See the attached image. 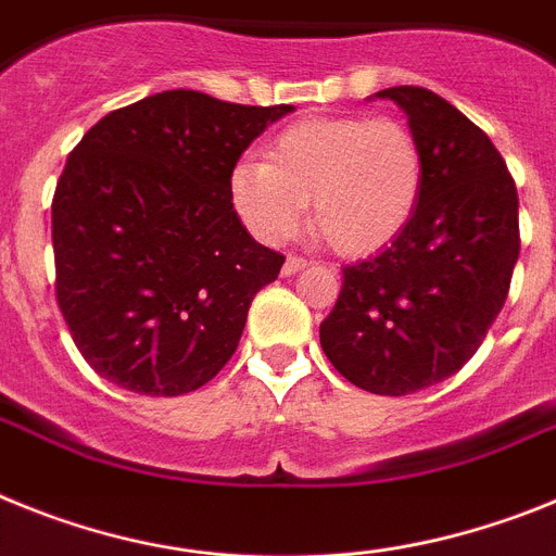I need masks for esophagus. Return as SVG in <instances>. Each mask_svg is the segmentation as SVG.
Returning <instances> with one entry per match:
<instances>
[{"instance_id": "1", "label": "esophagus", "mask_w": 556, "mask_h": 556, "mask_svg": "<svg viewBox=\"0 0 556 556\" xmlns=\"http://www.w3.org/2000/svg\"><path fill=\"white\" fill-rule=\"evenodd\" d=\"M305 265H307L305 257H299V254H288V257H285V265H282V274L285 277H291V274L302 271Z\"/></svg>"}]
</instances>
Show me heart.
<instances>
[{"instance_id":"heart-1","label":"heart","mask_w":556,"mask_h":556,"mask_svg":"<svg viewBox=\"0 0 556 556\" xmlns=\"http://www.w3.org/2000/svg\"><path fill=\"white\" fill-rule=\"evenodd\" d=\"M422 151L394 117H313L268 144V162L240 159L229 198L245 229L285 243L305 220L341 254L361 257L392 243L417 210Z\"/></svg>"}]
</instances>
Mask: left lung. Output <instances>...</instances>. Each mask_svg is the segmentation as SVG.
Returning <instances> with one entry per match:
<instances>
[{"mask_svg": "<svg viewBox=\"0 0 556 556\" xmlns=\"http://www.w3.org/2000/svg\"><path fill=\"white\" fill-rule=\"evenodd\" d=\"M422 151L417 210L375 257L344 265L321 350L350 383L403 397L456 375L498 318L520 254L518 187L479 125L422 86L380 91Z\"/></svg>", "mask_w": 556, "mask_h": 556, "instance_id": "obj_1", "label": "left lung"}]
</instances>
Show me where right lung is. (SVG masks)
Masks as SVG:
<instances>
[{"label":"right lung","mask_w":556,"mask_h":556,"mask_svg":"<svg viewBox=\"0 0 556 556\" xmlns=\"http://www.w3.org/2000/svg\"><path fill=\"white\" fill-rule=\"evenodd\" d=\"M288 111L159 91L72 148L52 195L55 299L100 378L178 397L235 355L251 299L285 257L240 224L229 173Z\"/></svg>","instance_id":"add662e5"}]
</instances>
